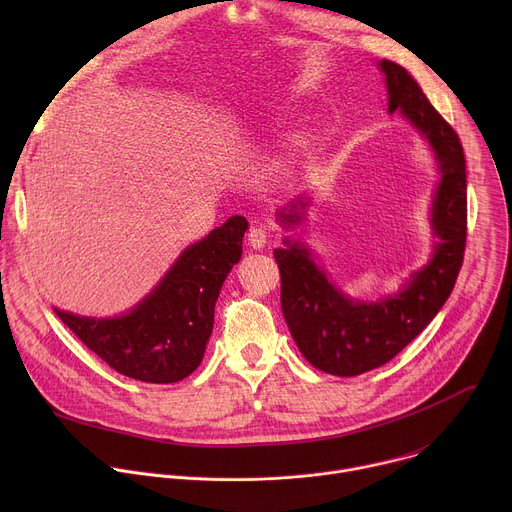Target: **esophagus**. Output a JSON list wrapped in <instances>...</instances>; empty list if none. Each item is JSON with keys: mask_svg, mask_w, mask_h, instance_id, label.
<instances>
[{"mask_svg": "<svg viewBox=\"0 0 512 512\" xmlns=\"http://www.w3.org/2000/svg\"><path fill=\"white\" fill-rule=\"evenodd\" d=\"M247 241L253 249H263L269 241V233L265 227H251L249 235H247Z\"/></svg>", "mask_w": 512, "mask_h": 512, "instance_id": "esophagus-1", "label": "esophagus"}]
</instances>
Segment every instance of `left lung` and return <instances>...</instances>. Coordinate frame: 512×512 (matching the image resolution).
<instances>
[{"mask_svg": "<svg viewBox=\"0 0 512 512\" xmlns=\"http://www.w3.org/2000/svg\"><path fill=\"white\" fill-rule=\"evenodd\" d=\"M379 66L387 81L389 113L401 109L421 131L442 174L431 204L437 243L429 263L409 277L399 294L377 302L346 298L298 241L285 239V247L273 251L287 328L312 367L336 377L373 371L399 354L450 298L466 251V160L460 137L401 64L383 58ZM306 206L304 198L287 204L279 221L285 227L300 225Z\"/></svg>", "mask_w": 512, "mask_h": 512, "instance_id": "obj_1", "label": "left lung"}]
</instances>
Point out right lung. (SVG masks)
Here are the masks:
<instances>
[{
	"mask_svg": "<svg viewBox=\"0 0 512 512\" xmlns=\"http://www.w3.org/2000/svg\"><path fill=\"white\" fill-rule=\"evenodd\" d=\"M245 231V218L231 216L190 245L152 294L123 316L97 320L54 312L117 373L158 385L182 381L202 362L214 304L241 259Z\"/></svg>",
	"mask_w": 512,
	"mask_h": 512,
	"instance_id": "1",
	"label": "right lung"
}]
</instances>
